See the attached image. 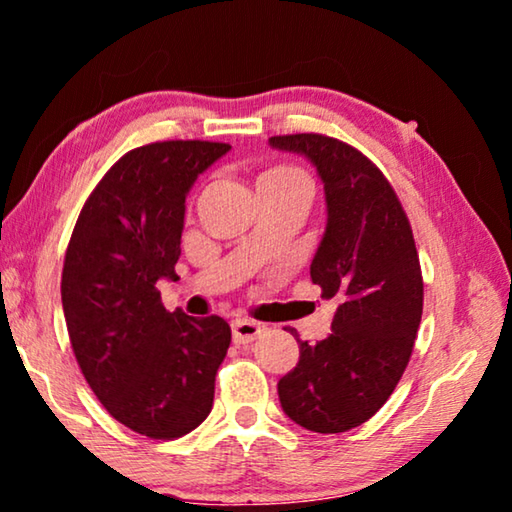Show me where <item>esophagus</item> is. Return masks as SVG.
<instances>
[{"instance_id":"esophagus-1","label":"esophagus","mask_w":512,"mask_h":512,"mask_svg":"<svg viewBox=\"0 0 512 512\" xmlns=\"http://www.w3.org/2000/svg\"><path fill=\"white\" fill-rule=\"evenodd\" d=\"M264 332H266V327L262 323H255V320H248V318H237L235 323H232V341H235L237 345L253 343Z\"/></svg>"}]
</instances>
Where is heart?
<instances>
[{"mask_svg":"<svg viewBox=\"0 0 512 512\" xmlns=\"http://www.w3.org/2000/svg\"><path fill=\"white\" fill-rule=\"evenodd\" d=\"M264 178H300V180H307L305 173L293 169V167H273L271 171L264 173Z\"/></svg>","mask_w":512,"mask_h":512,"instance_id":"obj_1","label":"heart"}]
</instances>
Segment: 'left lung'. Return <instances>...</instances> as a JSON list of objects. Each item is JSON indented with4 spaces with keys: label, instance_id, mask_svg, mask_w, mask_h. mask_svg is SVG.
<instances>
[{
    "label": "left lung",
    "instance_id": "1",
    "mask_svg": "<svg viewBox=\"0 0 512 512\" xmlns=\"http://www.w3.org/2000/svg\"><path fill=\"white\" fill-rule=\"evenodd\" d=\"M268 142L305 155L323 180L327 228L311 280L336 302L332 334L298 339L300 361L277 393L300 427L343 433L386 404L409 366L424 300L413 230L384 173L354 146L318 133Z\"/></svg>",
    "mask_w": 512,
    "mask_h": 512
}]
</instances>
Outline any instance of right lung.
Returning a JSON list of instances; mask_svg holds the SVG:
<instances>
[{"label":"right lung","mask_w":512,"mask_h":512,"mask_svg":"<svg viewBox=\"0 0 512 512\" xmlns=\"http://www.w3.org/2000/svg\"><path fill=\"white\" fill-rule=\"evenodd\" d=\"M228 151L169 140L121 155L85 201L65 253L60 296L83 377L112 418L153 440L185 436L210 415L230 348L221 316L167 311L155 287L178 280L185 198Z\"/></svg>","instance_id":"right-lung-1"}]
</instances>
